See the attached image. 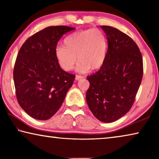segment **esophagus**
I'll return each instance as SVG.
<instances>
[{"mask_svg":"<svg viewBox=\"0 0 159 159\" xmlns=\"http://www.w3.org/2000/svg\"><path fill=\"white\" fill-rule=\"evenodd\" d=\"M83 76H81V75H75V80H79L80 79H83Z\"/></svg>","mask_w":159,"mask_h":159,"instance_id":"obj_1","label":"esophagus"}]
</instances>
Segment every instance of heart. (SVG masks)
<instances>
[{"label":"heart","mask_w":159,"mask_h":159,"mask_svg":"<svg viewBox=\"0 0 159 159\" xmlns=\"http://www.w3.org/2000/svg\"><path fill=\"white\" fill-rule=\"evenodd\" d=\"M64 46H57L56 59L66 71L71 70L77 61L76 70L87 73L98 70L105 64L108 56V40L99 29L80 30L68 35L63 41Z\"/></svg>","instance_id":"b5f03b06"}]
</instances>
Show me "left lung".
<instances>
[{
  "label": "left lung",
  "mask_w": 159,
  "mask_h": 159,
  "mask_svg": "<svg viewBox=\"0 0 159 159\" xmlns=\"http://www.w3.org/2000/svg\"><path fill=\"white\" fill-rule=\"evenodd\" d=\"M108 40L106 61L99 70L87 76L90 83L86 101L101 122L124 116L134 104L143 78V58L138 46L117 28L101 25Z\"/></svg>",
  "instance_id": "8db88e82"
}]
</instances>
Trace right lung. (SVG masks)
Returning a JSON list of instances; mask_svg holds the SVG:
<instances>
[{
    "mask_svg": "<svg viewBox=\"0 0 159 159\" xmlns=\"http://www.w3.org/2000/svg\"><path fill=\"white\" fill-rule=\"evenodd\" d=\"M75 28L49 26L25 41L13 70L16 97L30 116L46 120L58 111L72 86L75 75L57 62L55 50L62 35Z\"/></svg>",
    "mask_w": 159,
    "mask_h": 159,
    "instance_id": "right-lung-1",
    "label": "right lung"
}]
</instances>
